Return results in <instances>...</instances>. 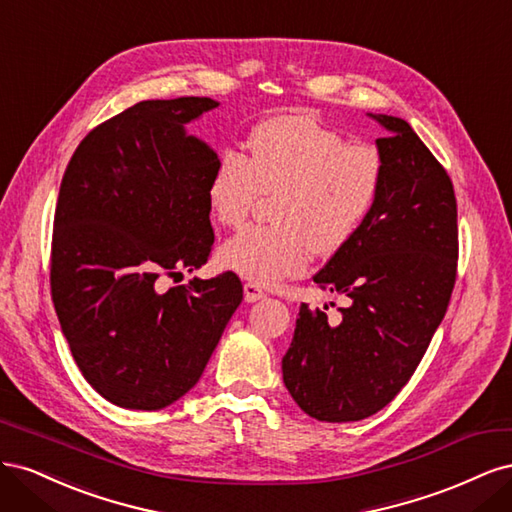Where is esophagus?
Instances as JSON below:
<instances>
[{
  "instance_id": "esophagus-1",
  "label": "esophagus",
  "mask_w": 512,
  "mask_h": 512,
  "mask_svg": "<svg viewBox=\"0 0 512 512\" xmlns=\"http://www.w3.org/2000/svg\"><path fill=\"white\" fill-rule=\"evenodd\" d=\"M243 292H245V301L247 303H254V301H260V299L267 297V294L262 292V288L258 284H252V282H247L243 286Z\"/></svg>"
}]
</instances>
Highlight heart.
I'll list each match as a JSON object with an SVG mask.
<instances>
[{
  "label": "heart",
  "instance_id": "b5f03b06",
  "mask_svg": "<svg viewBox=\"0 0 512 512\" xmlns=\"http://www.w3.org/2000/svg\"><path fill=\"white\" fill-rule=\"evenodd\" d=\"M384 185L382 153L307 115H277L252 132L250 158L226 149L209 181V207L226 228H241L262 196L273 224L226 241L222 265L260 286L301 275L312 250L331 256L359 232Z\"/></svg>",
  "mask_w": 512,
  "mask_h": 512
}]
</instances>
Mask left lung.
Returning <instances> with one entry per match:
<instances>
[{
  "mask_svg": "<svg viewBox=\"0 0 512 512\" xmlns=\"http://www.w3.org/2000/svg\"><path fill=\"white\" fill-rule=\"evenodd\" d=\"M384 185L359 232L316 275L350 297L329 324L303 303L282 359L284 384L316 421H361L404 389L440 327L457 280V198L408 121L376 117Z\"/></svg>",
  "mask_w": 512,
  "mask_h": 512,
  "instance_id": "8db88e82",
  "label": "left lung"
}]
</instances>
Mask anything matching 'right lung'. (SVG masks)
Masks as SVG:
<instances>
[{
  "instance_id": "add662e5",
  "label": "right lung",
  "mask_w": 512,
  "mask_h": 512,
  "mask_svg": "<svg viewBox=\"0 0 512 512\" xmlns=\"http://www.w3.org/2000/svg\"><path fill=\"white\" fill-rule=\"evenodd\" d=\"M218 102L145 100L76 147L57 196L51 297L76 365L115 406L160 410L188 393L243 299L239 277L162 290L211 256L220 158L183 123Z\"/></svg>"
}]
</instances>
